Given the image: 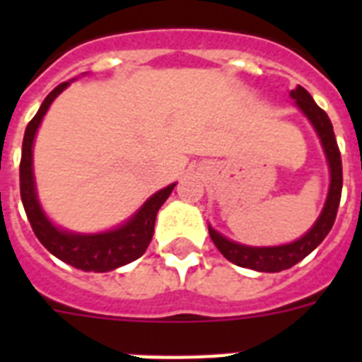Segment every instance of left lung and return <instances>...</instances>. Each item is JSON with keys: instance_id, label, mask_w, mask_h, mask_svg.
Instances as JSON below:
<instances>
[{"instance_id": "left-lung-1", "label": "left lung", "mask_w": 362, "mask_h": 362, "mask_svg": "<svg viewBox=\"0 0 362 362\" xmlns=\"http://www.w3.org/2000/svg\"><path fill=\"white\" fill-rule=\"evenodd\" d=\"M291 98L295 99L298 109L303 110L310 124L314 125V129L317 131L323 150H325L327 163H329V169H331L329 195H327L325 206L321 210L317 221L298 240L291 242V244H284V246L269 247L244 246V244L229 240V238H226L209 226L210 238L216 244V247L223 253V257L229 259L231 263L238 264V267L259 270V272H280V270L291 269L293 264H297L308 253L314 252L332 229V223L337 220L340 197H342V158H340L337 136H334L329 116H327L325 110L315 105L312 95L303 86H297L295 90H291Z\"/></svg>"}]
</instances>
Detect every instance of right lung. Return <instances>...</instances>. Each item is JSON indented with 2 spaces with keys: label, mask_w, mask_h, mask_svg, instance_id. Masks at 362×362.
<instances>
[{
  "label": "right lung",
  "mask_w": 362,
  "mask_h": 362,
  "mask_svg": "<svg viewBox=\"0 0 362 362\" xmlns=\"http://www.w3.org/2000/svg\"><path fill=\"white\" fill-rule=\"evenodd\" d=\"M67 86H69V82H64L54 88L47 95V99L42 101L41 109L37 110V115L31 118L25 127L24 142H22V159H20V197H22V204H24L31 229L48 252L75 269L86 270V272H109V270H115L135 261L146 252L148 244L153 237L158 210L167 201L176 184H170V186L159 189L158 193H153L131 220L112 231L81 235V233L62 231L54 226L47 218V214L42 212L35 193L33 139H35L37 127L41 125L42 116L47 115L48 107Z\"/></svg>",
  "instance_id": "1"
}]
</instances>
